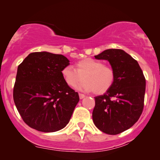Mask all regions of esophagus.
I'll return each mask as SVG.
<instances>
[{
	"label": "esophagus",
	"instance_id": "obj_1",
	"mask_svg": "<svg viewBox=\"0 0 160 160\" xmlns=\"http://www.w3.org/2000/svg\"><path fill=\"white\" fill-rule=\"evenodd\" d=\"M79 98L80 99H83V98H85V95H84V94H82V93H79Z\"/></svg>",
	"mask_w": 160,
	"mask_h": 160
}]
</instances>
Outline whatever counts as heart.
Here are the masks:
<instances>
[{"mask_svg":"<svg viewBox=\"0 0 160 160\" xmlns=\"http://www.w3.org/2000/svg\"><path fill=\"white\" fill-rule=\"evenodd\" d=\"M62 75L69 87H78L80 90L92 92L97 95L106 92L113 86L115 81V71L101 61L86 58L76 63V69L72 65H66L62 70Z\"/></svg>","mask_w":160,"mask_h":160,"instance_id":"1","label":"heart"}]
</instances>
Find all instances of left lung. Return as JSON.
I'll list each match as a JSON object with an SVG mask.
<instances>
[{
    "label": "left lung",
    "mask_w": 160,
    "mask_h": 160,
    "mask_svg": "<svg viewBox=\"0 0 160 160\" xmlns=\"http://www.w3.org/2000/svg\"><path fill=\"white\" fill-rule=\"evenodd\" d=\"M95 58L108 61L115 71V81L104 95L95 98L93 122L106 134H119L130 128L141 117L146 78L137 61L123 50L106 49Z\"/></svg>",
    "instance_id": "8db88e82"
}]
</instances>
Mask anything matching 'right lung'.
<instances>
[{
    "label": "right lung",
    "mask_w": 160,
    "mask_h": 160,
    "mask_svg": "<svg viewBox=\"0 0 160 160\" xmlns=\"http://www.w3.org/2000/svg\"><path fill=\"white\" fill-rule=\"evenodd\" d=\"M62 54L30 53L18 66L13 98L23 121L35 130L52 132L68 124L78 102V92L62 75L70 65Z\"/></svg>",
    "instance_id": "1"
}]
</instances>
